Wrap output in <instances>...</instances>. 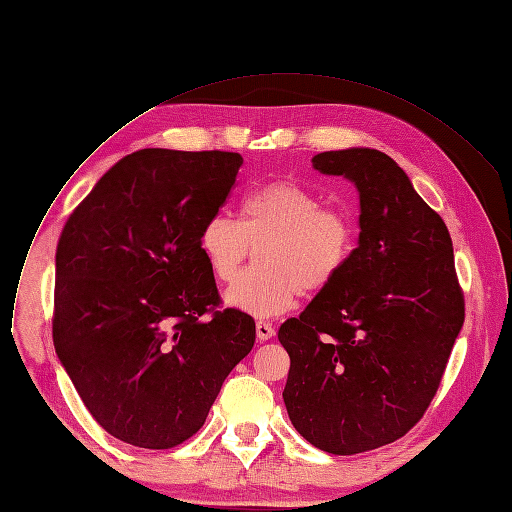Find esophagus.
Instances as JSON below:
<instances>
[{
  "label": "esophagus",
  "mask_w": 512,
  "mask_h": 512,
  "mask_svg": "<svg viewBox=\"0 0 512 512\" xmlns=\"http://www.w3.org/2000/svg\"><path fill=\"white\" fill-rule=\"evenodd\" d=\"M256 337H258V341H270V339H273L275 337L273 324L266 322V320H258L256 322Z\"/></svg>",
  "instance_id": "esophagus-1"
}]
</instances>
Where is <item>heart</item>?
<instances>
[{
	"instance_id": "obj_1",
	"label": "heart",
	"mask_w": 512,
	"mask_h": 512,
	"mask_svg": "<svg viewBox=\"0 0 512 512\" xmlns=\"http://www.w3.org/2000/svg\"><path fill=\"white\" fill-rule=\"evenodd\" d=\"M200 252L210 273L231 283L252 246L258 268L239 277L225 302L246 314L268 318L291 310L299 295L324 291L341 275L355 246L351 221L322 208L318 196L293 182H273L250 192L242 217H210L200 231Z\"/></svg>"
}]
</instances>
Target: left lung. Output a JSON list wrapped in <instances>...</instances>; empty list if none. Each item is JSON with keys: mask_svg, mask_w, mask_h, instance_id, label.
Listing matches in <instances>:
<instances>
[{"mask_svg": "<svg viewBox=\"0 0 512 512\" xmlns=\"http://www.w3.org/2000/svg\"><path fill=\"white\" fill-rule=\"evenodd\" d=\"M314 169L359 192V239L341 275L279 328L293 428L333 455L405 436L432 403L465 320L442 217L374 148L328 150Z\"/></svg>", "mask_w": 512, "mask_h": 512, "instance_id": "obj_1", "label": "left lung"}]
</instances>
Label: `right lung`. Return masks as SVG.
Here are the masks:
<instances>
[{"mask_svg": "<svg viewBox=\"0 0 512 512\" xmlns=\"http://www.w3.org/2000/svg\"><path fill=\"white\" fill-rule=\"evenodd\" d=\"M242 163L223 150H136L59 235L55 353L97 424L128 444L161 450L194 436L254 347V318L217 310L198 244Z\"/></svg>", "mask_w": 512, "mask_h": 512, "instance_id": "1", "label": "right lung"}]
</instances>
